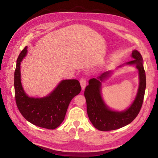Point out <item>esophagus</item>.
<instances>
[{
	"label": "esophagus",
	"instance_id": "obj_1",
	"mask_svg": "<svg viewBox=\"0 0 158 158\" xmlns=\"http://www.w3.org/2000/svg\"><path fill=\"white\" fill-rule=\"evenodd\" d=\"M80 84H81V88H82V89L84 90L86 86V79L85 78H81V80H80Z\"/></svg>",
	"mask_w": 158,
	"mask_h": 158
}]
</instances>
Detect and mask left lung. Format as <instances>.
<instances>
[{
  "instance_id": "obj_1",
  "label": "left lung",
  "mask_w": 158,
  "mask_h": 158,
  "mask_svg": "<svg viewBox=\"0 0 158 158\" xmlns=\"http://www.w3.org/2000/svg\"><path fill=\"white\" fill-rule=\"evenodd\" d=\"M131 57L133 60L118 66H135L138 71L139 86L135 100L125 110L117 111L112 110L104 102L102 96V85L112 71L102 73L96 79L89 81V85L85 90L86 101L87 113L90 122L94 126L102 131H112L126 126L134 120L142 107L146 88V76L143 68V61L141 54L134 50Z\"/></svg>"
}]
</instances>
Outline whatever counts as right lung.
Returning a JSON list of instances; mask_svg holds the SVG:
<instances>
[{"label":"right lung","mask_w":158,"mask_h":158,"mask_svg":"<svg viewBox=\"0 0 158 158\" xmlns=\"http://www.w3.org/2000/svg\"><path fill=\"white\" fill-rule=\"evenodd\" d=\"M27 53L25 47L16 60L14 74L15 100L23 117L34 125L54 129L63 122L72 99L81 90L78 80L65 79L60 81L47 95L38 98L29 97L25 92L21 82L20 65Z\"/></svg>","instance_id":"obj_1"}]
</instances>
